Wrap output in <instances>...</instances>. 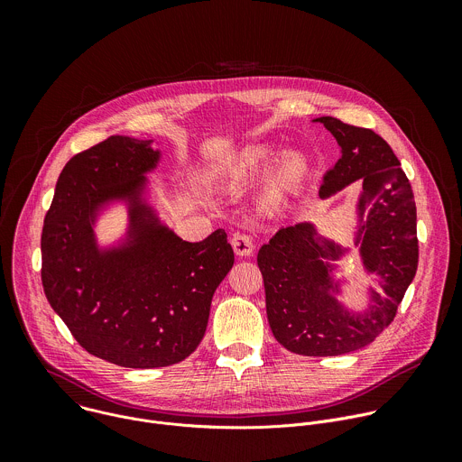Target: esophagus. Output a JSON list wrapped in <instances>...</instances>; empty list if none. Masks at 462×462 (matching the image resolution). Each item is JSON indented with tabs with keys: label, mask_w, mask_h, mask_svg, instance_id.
I'll use <instances>...</instances> for the list:
<instances>
[{
	"label": "esophagus",
	"mask_w": 462,
	"mask_h": 462,
	"mask_svg": "<svg viewBox=\"0 0 462 462\" xmlns=\"http://www.w3.org/2000/svg\"><path fill=\"white\" fill-rule=\"evenodd\" d=\"M232 246L237 255H250L254 252V237L250 234L237 232L232 237Z\"/></svg>",
	"instance_id": "34e87169"
}]
</instances>
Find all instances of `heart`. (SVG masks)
Here are the masks:
<instances>
[{
  "label": "heart",
  "mask_w": 462,
  "mask_h": 462,
  "mask_svg": "<svg viewBox=\"0 0 462 462\" xmlns=\"http://www.w3.org/2000/svg\"><path fill=\"white\" fill-rule=\"evenodd\" d=\"M274 157L273 148L269 146H255L246 152H243L232 164H230V177L236 182L248 180L252 177H257L267 170ZM305 161L300 153L289 152L283 153L271 170V188L274 191H285L291 186H294L305 173Z\"/></svg>",
  "instance_id": "obj_1"
}]
</instances>
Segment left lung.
I'll return each mask as SVG.
<instances>
[{
    "instance_id": "1",
    "label": "left lung",
    "mask_w": 462,
    "mask_h": 462,
    "mask_svg": "<svg viewBox=\"0 0 462 462\" xmlns=\"http://www.w3.org/2000/svg\"><path fill=\"white\" fill-rule=\"evenodd\" d=\"M338 144L342 157L323 175L319 197L355 180L364 182L358 230L365 267L380 276L382 289L362 316L346 312L325 289L331 287L310 225L282 228L257 254L274 338L303 356H338L369 346L397 316L419 265L417 208L401 161L373 129L333 116L316 118ZM328 252L335 246L328 245Z\"/></svg>"
}]
</instances>
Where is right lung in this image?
<instances>
[{
  "label": "right lung",
  "instance_id": "right-lung-1",
  "mask_svg": "<svg viewBox=\"0 0 462 462\" xmlns=\"http://www.w3.org/2000/svg\"><path fill=\"white\" fill-rule=\"evenodd\" d=\"M159 152L150 141L109 137L61 170L42 232V285L75 340L106 362L150 369L182 362L201 344L216 289L234 265L223 228L188 243L146 221L135 203ZM134 199V243L100 256L94 208L109 196Z\"/></svg>",
  "mask_w": 462,
  "mask_h": 462
}]
</instances>
